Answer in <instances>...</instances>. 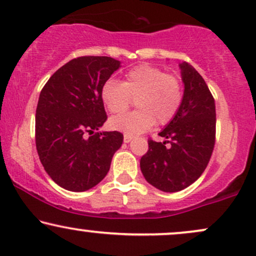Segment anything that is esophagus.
I'll return each instance as SVG.
<instances>
[{
	"label": "esophagus",
	"instance_id": "esophagus-1",
	"mask_svg": "<svg viewBox=\"0 0 256 256\" xmlns=\"http://www.w3.org/2000/svg\"><path fill=\"white\" fill-rule=\"evenodd\" d=\"M123 140H124L126 144H128V142H130L132 140H133V138H132L130 135H124V138H123Z\"/></svg>",
	"mask_w": 256,
	"mask_h": 256
}]
</instances>
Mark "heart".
Segmentation results:
<instances>
[{
    "mask_svg": "<svg viewBox=\"0 0 256 256\" xmlns=\"http://www.w3.org/2000/svg\"><path fill=\"white\" fill-rule=\"evenodd\" d=\"M102 99L111 114H122L135 99L138 110L120 115L109 121L114 130L138 135L148 130L157 121L166 124L182 102V86L174 75L150 64H140L127 72L124 80L109 79L102 87Z\"/></svg>",
    "mask_w": 256,
    "mask_h": 256,
    "instance_id": "obj_1",
    "label": "heart"
}]
</instances>
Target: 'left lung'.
Masks as SVG:
<instances>
[{"label": "left lung", "mask_w": 256, "mask_h": 256, "mask_svg": "<svg viewBox=\"0 0 256 256\" xmlns=\"http://www.w3.org/2000/svg\"><path fill=\"white\" fill-rule=\"evenodd\" d=\"M184 92L176 116L159 133L163 142L148 140L140 159L146 181L174 193L201 176L211 158L216 139V104L205 80L187 62L180 63Z\"/></svg>", "instance_id": "left-lung-1"}]
</instances>
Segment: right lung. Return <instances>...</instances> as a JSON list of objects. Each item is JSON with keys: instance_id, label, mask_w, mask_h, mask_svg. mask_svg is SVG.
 <instances>
[{"instance_id": "obj_1", "label": "right lung", "mask_w": 256, "mask_h": 256, "mask_svg": "<svg viewBox=\"0 0 256 256\" xmlns=\"http://www.w3.org/2000/svg\"><path fill=\"white\" fill-rule=\"evenodd\" d=\"M120 67L121 62L112 57H78L56 70L39 94V159L51 180L67 190L85 192L97 186L122 145L120 132H98L108 118L102 87Z\"/></svg>"}]
</instances>
